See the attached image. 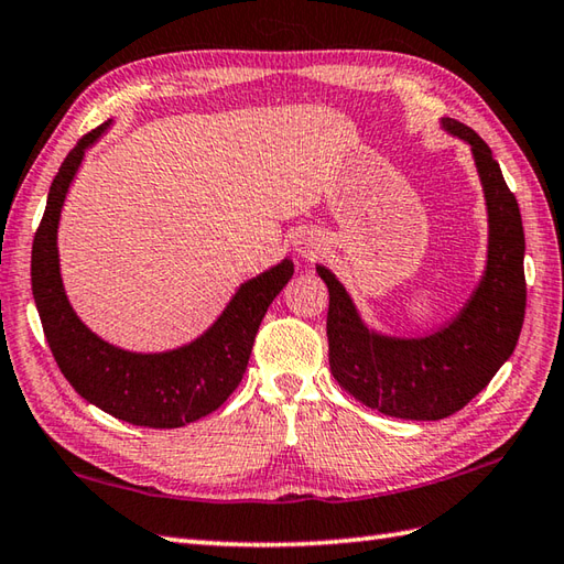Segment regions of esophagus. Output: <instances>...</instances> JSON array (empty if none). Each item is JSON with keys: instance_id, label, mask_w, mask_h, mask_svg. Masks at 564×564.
<instances>
[{"instance_id": "esophagus-1", "label": "esophagus", "mask_w": 564, "mask_h": 564, "mask_svg": "<svg viewBox=\"0 0 564 564\" xmlns=\"http://www.w3.org/2000/svg\"><path fill=\"white\" fill-rule=\"evenodd\" d=\"M296 252L302 258H316L321 250H324V240H321L316 234H302L296 238Z\"/></svg>"}]
</instances>
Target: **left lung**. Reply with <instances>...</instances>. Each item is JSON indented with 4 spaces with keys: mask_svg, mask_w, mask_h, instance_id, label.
Segmentation results:
<instances>
[{
    "mask_svg": "<svg viewBox=\"0 0 564 564\" xmlns=\"http://www.w3.org/2000/svg\"><path fill=\"white\" fill-rule=\"evenodd\" d=\"M443 129L469 143L489 214L487 270L445 328L426 338L382 336L362 324L350 294L328 268V362L336 382L384 416L438 421L453 416L485 389L519 343L525 314L523 224L489 145L455 119Z\"/></svg>",
    "mask_w": 564,
    "mask_h": 564,
    "instance_id": "8db88e82",
    "label": "left lung"
}]
</instances>
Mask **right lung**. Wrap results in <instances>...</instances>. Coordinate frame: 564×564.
Returning <instances> with one entry per match:
<instances>
[{
	"label": "right lung",
	"instance_id": "right-lung-1",
	"mask_svg": "<svg viewBox=\"0 0 564 564\" xmlns=\"http://www.w3.org/2000/svg\"><path fill=\"white\" fill-rule=\"evenodd\" d=\"M109 123L79 138L57 170L33 236L31 290L53 358L79 397L133 426L180 429L216 411L234 394L248 367L260 321L292 280L294 262L284 258L280 265L240 284L214 326L189 346L167 352H129L95 336L77 318L63 290L57 221L85 151Z\"/></svg>",
	"mask_w": 564,
	"mask_h": 564
}]
</instances>
